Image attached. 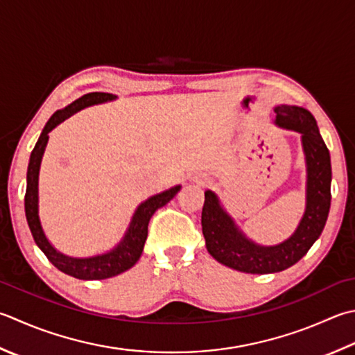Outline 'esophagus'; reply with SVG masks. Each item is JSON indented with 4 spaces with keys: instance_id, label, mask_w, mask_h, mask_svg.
<instances>
[{
    "instance_id": "34e87169",
    "label": "esophagus",
    "mask_w": 355,
    "mask_h": 355,
    "mask_svg": "<svg viewBox=\"0 0 355 355\" xmlns=\"http://www.w3.org/2000/svg\"><path fill=\"white\" fill-rule=\"evenodd\" d=\"M196 182H198V183H203V182H205V180H203V178H197V180H196Z\"/></svg>"
}]
</instances>
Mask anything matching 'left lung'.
Here are the masks:
<instances>
[{
	"mask_svg": "<svg viewBox=\"0 0 355 355\" xmlns=\"http://www.w3.org/2000/svg\"><path fill=\"white\" fill-rule=\"evenodd\" d=\"M275 124L298 132L306 162V207L297 229L279 245L265 246L246 237L218 196L205 192L201 226L206 249L215 260L246 274H272L291 268L320 237L331 207V157L314 115L300 106H275Z\"/></svg>",
	"mask_w": 355,
	"mask_h": 355,
	"instance_id": "obj_1",
	"label": "left lung"
}]
</instances>
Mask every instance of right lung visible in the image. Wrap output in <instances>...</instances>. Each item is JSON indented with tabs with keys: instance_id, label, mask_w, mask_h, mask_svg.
I'll return each mask as SVG.
<instances>
[{
	"instance_id": "obj_1",
	"label": "right lung",
	"mask_w": 355,
	"mask_h": 355,
	"mask_svg": "<svg viewBox=\"0 0 355 355\" xmlns=\"http://www.w3.org/2000/svg\"><path fill=\"white\" fill-rule=\"evenodd\" d=\"M116 100V95L114 94H104V92H90L83 95L81 98L75 100L69 106L57 110L41 132L37 144L31 154L29 166H27V186H26V197H24V211L27 225L32 232V237L37 243V246L44 252L52 265L75 279L80 280H104L115 277L118 274L124 272V270L130 269L141 257L143 248L146 239H148V225L152 215L155 214L157 209L163 207L166 203L177 196V192L182 189V186L177 184L169 187L155 196L149 197L148 200L141 201L137 206V209L132 215L130 223L124 232L123 239L116 243V245L103 254H96L92 257H71L60 252L55 249L51 241L47 240L44 229L41 226L40 220V211H38V178H40V168L41 159H43L46 146L49 141V132H52L55 128L61 124L69 116L80 112V110L86 109L89 106H95V104H103Z\"/></svg>"
}]
</instances>
